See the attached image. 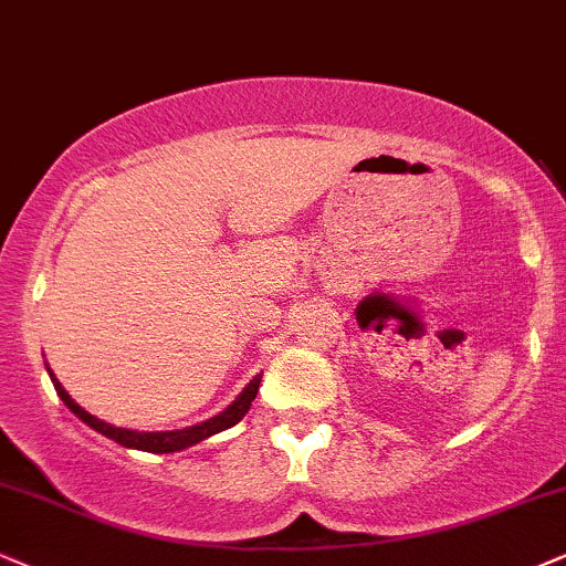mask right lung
I'll return each mask as SVG.
<instances>
[{
	"label": "right lung",
	"mask_w": 566,
	"mask_h": 566,
	"mask_svg": "<svg viewBox=\"0 0 566 566\" xmlns=\"http://www.w3.org/2000/svg\"><path fill=\"white\" fill-rule=\"evenodd\" d=\"M49 378L54 382V390H57V396L62 401L67 403V409L73 411L75 417H81L83 422L88 424V428H94L96 432H102V436L113 438L115 443L125 446V449H138V451H149V453H170V451H184L188 446L205 441V438L214 436V432H222L228 428H233V424H239L243 420V415H247L251 401L256 399V390H260V380L262 375H256L254 380L249 382L247 388L241 390V396L235 399L233 403L226 411H220L218 417H212V420L207 422H199V424H191V428H184V430H165V432H138V430H125V428H115V424L109 422H102L96 420L94 415H88L86 409H81L78 403L70 399V394L65 388H62V382L54 378L52 369L46 367Z\"/></svg>",
	"instance_id": "right-lung-1"
}]
</instances>
